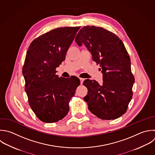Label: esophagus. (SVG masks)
I'll return each instance as SVG.
<instances>
[{"mask_svg": "<svg viewBox=\"0 0 155 155\" xmlns=\"http://www.w3.org/2000/svg\"><path fill=\"white\" fill-rule=\"evenodd\" d=\"M79 79H80V81H81V84H82V83H83V82H84V78H79Z\"/></svg>", "mask_w": 155, "mask_h": 155, "instance_id": "obj_1", "label": "esophagus"}]
</instances>
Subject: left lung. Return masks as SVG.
Segmentation results:
<instances>
[{
  "instance_id": "1",
  "label": "left lung",
  "mask_w": 155,
  "mask_h": 155,
  "mask_svg": "<svg viewBox=\"0 0 155 155\" xmlns=\"http://www.w3.org/2000/svg\"><path fill=\"white\" fill-rule=\"evenodd\" d=\"M75 42L79 47L85 45L103 74L102 85L96 81L84 82L88 88L84 99L88 110L104 120L120 117L131 99L134 82L130 58L122 41L103 28L86 26L78 32Z\"/></svg>"
}]
</instances>
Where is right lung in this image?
Returning a JSON list of instances; mask_svg holds the SVG:
<instances>
[{
	"instance_id": "1",
	"label": "right lung",
	"mask_w": 155,
	"mask_h": 155,
	"mask_svg": "<svg viewBox=\"0 0 155 155\" xmlns=\"http://www.w3.org/2000/svg\"><path fill=\"white\" fill-rule=\"evenodd\" d=\"M79 28L54 29L35 39L27 50L22 69L25 90L32 110L44 122H58L68 114L70 100L80 84L76 76L56 75Z\"/></svg>"
}]
</instances>
